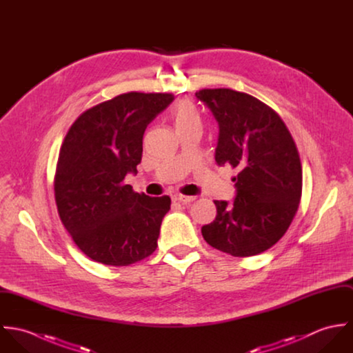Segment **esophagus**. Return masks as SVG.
I'll use <instances>...</instances> for the list:
<instances>
[{
	"label": "esophagus",
	"mask_w": 353,
	"mask_h": 353,
	"mask_svg": "<svg viewBox=\"0 0 353 353\" xmlns=\"http://www.w3.org/2000/svg\"><path fill=\"white\" fill-rule=\"evenodd\" d=\"M174 201L182 202V203H189V202L194 201L196 197H190V196H183V194H175L172 196Z\"/></svg>",
	"instance_id": "34e87169"
}]
</instances>
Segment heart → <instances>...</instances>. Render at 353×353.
<instances>
[{"mask_svg":"<svg viewBox=\"0 0 353 353\" xmlns=\"http://www.w3.org/2000/svg\"><path fill=\"white\" fill-rule=\"evenodd\" d=\"M171 117L176 130L194 126V125H201L200 111L192 101H178L171 111Z\"/></svg>","mask_w":353,"mask_h":353,"instance_id":"heart-1","label":"heart"}]
</instances>
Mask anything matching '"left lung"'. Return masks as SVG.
I'll return each mask as SVG.
<instances>
[{
    "label": "left lung",
    "instance_id": "1",
    "mask_svg": "<svg viewBox=\"0 0 353 353\" xmlns=\"http://www.w3.org/2000/svg\"><path fill=\"white\" fill-rule=\"evenodd\" d=\"M197 99L219 123L214 160L238 170L232 203L214 201L217 214L201 228L212 248L252 256L276 245L302 197V164L280 115L263 101L230 88L201 90Z\"/></svg>",
    "mask_w": 353,
    "mask_h": 353
}]
</instances>
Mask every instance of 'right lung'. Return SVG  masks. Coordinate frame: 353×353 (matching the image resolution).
<instances>
[{"mask_svg": "<svg viewBox=\"0 0 353 353\" xmlns=\"http://www.w3.org/2000/svg\"><path fill=\"white\" fill-rule=\"evenodd\" d=\"M172 101V94H122L84 111L65 136L54 178L58 214L97 262L128 266L157 248L171 199L136 193L125 176L137 174L144 132Z\"/></svg>", "mask_w": 353, "mask_h": 353, "instance_id": "obj_1", "label": "right lung"}]
</instances>
